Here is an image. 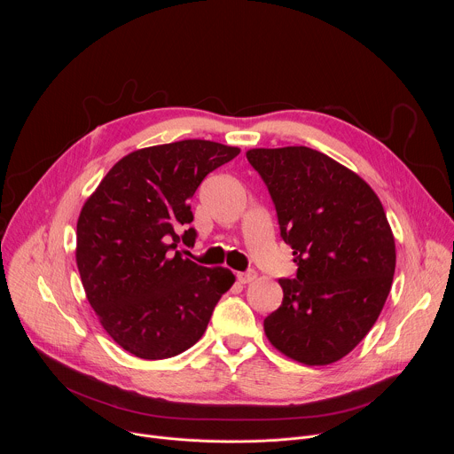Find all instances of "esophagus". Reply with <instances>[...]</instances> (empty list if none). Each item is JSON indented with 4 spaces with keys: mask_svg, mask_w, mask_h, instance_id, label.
<instances>
[{
    "mask_svg": "<svg viewBox=\"0 0 454 454\" xmlns=\"http://www.w3.org/2000/svg\"><path fill=\"white\" fill-rule=\"evenodd\" d=\"M256 278V271H246V273H239L237 275V280L240 282V284H249V282H253Z\"/></svg>",
    "mask_w": 454,
    "mask_h": 454,
    "instance_id": "esophagus-1",
    "label": "esophagus"
}]
</instances>
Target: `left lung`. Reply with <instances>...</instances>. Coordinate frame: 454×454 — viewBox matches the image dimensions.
I'll return each instance as SVG.
<instances>
[{
	"instance_id": "8db88e82",
	"label": "left lung",
	"mask_w": 454,
	"mask_h": 454,
	"mask_svg": "<svg viewBox=\"0 0 454 454\" xmlns=\"http://www.w3.org/2000/svg\"><path fill=\"white\" fill-rule=\"evenodd\" d=\"M273 198L296 278L278 280L282 305L264 319L270 343L298 363L350 354L377 321L395 273V239L372 186L319 151L249 149Z\"/></svg>"
}]
</instances>
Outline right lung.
<instances>
[{"instance_id": "right-lung-1", "label": "right lung", "mask_w": 454, "mask_h": 454, "mask_svg": "<svg viewBox=\"0 0 454 454\" xmlns=\"http://www.w3.org/2000/svg\"><path fill=\"white\" fill-rule=\"evenodd\" d=\"M240 153L210 140H181L129 153L104 176L77 221L75 261L100 325L129 354L167 359L196 345L219 298L226 268H205L181 251L177 226L201 181Z\"/></svg>"}]
</instances>
